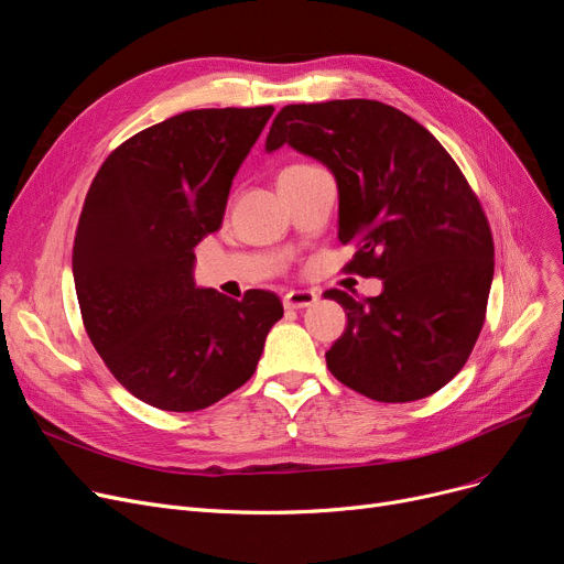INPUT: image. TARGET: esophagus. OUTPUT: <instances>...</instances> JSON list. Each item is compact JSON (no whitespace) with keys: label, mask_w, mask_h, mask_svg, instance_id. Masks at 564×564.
I'll return each mask as SVG.
<instances>
[{"label":"esophagus","mask_w":564,"mask_h":564,"mask_svg":"<svg viewBox=\"0 0 564 564\" xmlns=\"http://www.w3.org/2000/svg\"><path fill=\"white\" fill-rule=\"evenodd\" d=\"M317 302V292L313 290H290L283 297L285 308H306Z\"/></svg>","instance_id":"34e87169"}]
</instances>
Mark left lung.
<instances>
[{"mask_svg":"<svg viewBox=\"0 0 564 564\" xmlns=\"http://www.w3.org/2000/svg\"><path fill=\"white\" fill-rule=\"evenodd\" d=\"M283 143L319 160L338 183V240L351 274L379 297L327 290L347 315L327 351L332 375L377 402L436 393L464 368L487 313L494 237L482 205L434 134L377 100L283 107L267 151Z\"/></svg>","mask_w":564,"mask_h":564,"instance_id":"obj_1","label":"left lung"}]
</instances>
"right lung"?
<instances>
[{
  "mask_svg": "<svg viewBox=\"0 0 564 564\" xmlns=\"http://www.w3.org/2000/svg\"><path fill=\"white\" fill-rule=\"evenodd\" d=\"M272 113L171 116L118 145L88 187L73 245L84 329L145 404L198 411L240 389L283 317L274 292L237 302L194 283V247L221 226L232 177Z\"/></svg>",
  "mask_w": 564,
  "mask_h": 564,
  "instance_id": "add662e5",
  "label": "right lung"
}]
</instances>
